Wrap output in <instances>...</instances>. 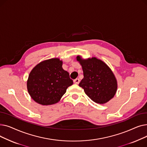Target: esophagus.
Masks as SVG:
<instances>
[{"label":"esophagus","mask_w":147,"mask_h":147,"mask_svg":"<svg viewBox=\"0 0 147 147\" xmlns=\"http://www.w3.org/2000/svg\"><path fill=\"white\" fill-rule=\"evenodd\" d=\"M73 82L75 84H79L80 82V80H79V79H76L73 80Z\"/></svg>","instance_id":"esophagus-1"}]
</instances>
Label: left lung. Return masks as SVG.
I'll use <instances>...</instances> for the list:
<instances>
[{"label":"left lung","mask_w":147,"mask_h":147,"mask_svg":"<svg viewBox=\"0 0 147 147\" xmlns=\"http://www.w3.org/2000/svg\"><path fill=\"white\" fill-rule=\"evenodd\" d=\"M83 71L84 78L79 83L92 101L102 104L109 101L115 94L117 80L108 65L96 58L82 59L77 57Z\"/></svg>","instance_id":"1"}]
</instances>
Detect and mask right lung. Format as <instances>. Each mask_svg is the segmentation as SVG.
<instances>
[{"label": "right lung", "mask_w": 147, "mask_h": 147, "mask_svg": "<svg viewBox=\"0 0 147 147\" xmlns=\"http://www.w3.org/2000/svg\"><path fill=\"white\" fill-rule=\"evenodd\" d=\"M62 65L58 58L49 59L41 62L30 72L27 89L36 102L43 105L55 104L72 85L73 80Z\"/></svg>", "instance_id": "right-lung-1"}]
</instances>
